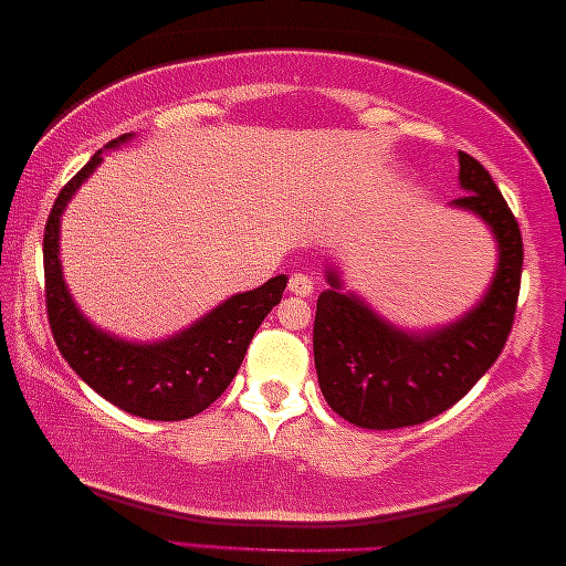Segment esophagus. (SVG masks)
<instances>
[{
    "label": "esophagus",
    "mask_w": 566,
    "mask_h": 566,
    "mask_svg": "<svg viewBox=\"0 0 566 566\" xmlns=\"http://www.w3.org/2000/svg\"><path fill=\"white\" fill-rule=\"evenodd\" d=\"M289 291L296 293V296H312L314 293V277L306 273H293L289 281Z\"/></svg>",
    "instance_id": "esophagus-1"
}]
</instances>
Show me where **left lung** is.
<instances>
[{"instance_id": "1", "label": "left lung", "mask_w": 566, "mask_h": 566, "mask_svg": "<svg viewBox=\"0 0 566 566\" xmlns=\"http://www.w3.org/2000/svg\"><path fill=\"white\" fill-rule=\"evenodd\" d=\"M459 165L467 196L453 206L482 216L500 244L497 275L474 312L430 335H407L339 291L335 270L316 301L319 389L327 405L358 428L397 430L446 412L492 368L513 329L523 273L521 227L492 175L467 151H459Z\"/></svg>"}]
</instances>
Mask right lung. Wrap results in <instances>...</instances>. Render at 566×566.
Wrapping results in <instances>:
<instances>
[{
  "mask_svg": "<svg viewBox=\"0 0 566 566\" xmlns=\"http://www.w3.org/2000/svg\"><path fill=\"white\" fill-rule=\"evenodd\" d=\"M120 136L107 146H118ZM103 157L99 151L61 188L43 234L45 312L56 347L74 374L123 412L144 420H188L227 391L242 366L254 332L283 296L289 277L275 275L260 289L216 306L190 329L165 343H123L84 319L69 296L59 262L61 213Z\"/></svg>",
  "mask_w": 566,
  "mask_h": 566,
  "instance_id": "obj_1",
  "label": "right lung"
}]
</instances>
